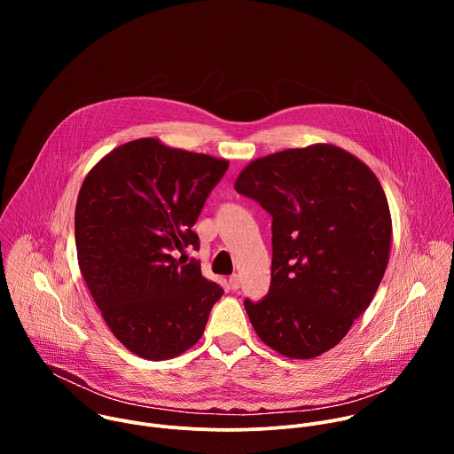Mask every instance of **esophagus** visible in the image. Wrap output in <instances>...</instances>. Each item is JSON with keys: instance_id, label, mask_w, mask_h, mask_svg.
Here are the masks:
<instances>
[{"instance_id": "34e87169", "label": "esophagus", "mask_w": 454, "mask_h": 454, "mask_svg": "<svg viewBox=\"0 0 454 454\" xmlns=\"http://www.w3.org/2000/svg\"><path fill=\"white\" fill-rule=\"evenodd\" d=\"M230 287H231L233 291H237V289L240 287V275H231V277H230Z\"/></svg>"}]
</instances>
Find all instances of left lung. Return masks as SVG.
Masks as SVG:
<instances>
[{
  "mask_svg": "<svg viewBox=\"0 0 454 454\" xmlns=\"http://www.w3.org/2000/svg\"><path fill=\"white\" fill-rule=\"evenodd\" d=\"M235 190L271 217V286L244 300L268 347L310 359L336 347L370 305L387 264L392 217L375 174L334 145L249 163Z\"/></svg>",
  "mask_w": 454,
  "mask_h": 454,
  "instance_id": "left-lung-1",
  "label": "left lung"
}]
</instances>
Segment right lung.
<instances>
[{"mask_svg": "<svg viewBox=\"0 0 454 454\" xmlns=\"http://www.w3.org/2000/svg\"><path fill=\"white\" fill-rule=\"evenodd\" d=\"M228 161L170 149L154 138L123 144L86 176L75 244L86 286L116 340L163 361L201 338L223 287L186 254L192 231Z\"/></svg>", "mask_w": 454, "mask_h": 454, "instance_id": "1", "label": "right lung"}]
</instances>
